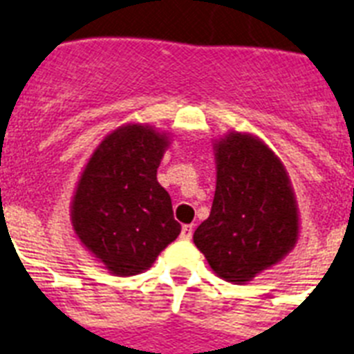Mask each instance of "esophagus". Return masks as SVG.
I'll list each match as a JSON object with an SVG mask.
<instances>
[{"mask_svg":"<svg viewBox=\"0 0 354 354\" xmlns=\"http://www.w3.org/2000/svg\"><path fill=\"white\" fill-rule=\"evenodd\" d=\"M180 238L189 242V240H191V238H192V225H183L182 227V234H180Z\"/></svg>","mask_w":354,"mask_h":354,"instance_id":"obj_1","label":"esophagus"}]
</instances>
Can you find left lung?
<instances>
[{
	"label": "left lung",
	"instance_id": "1",
	"mask_svg": "<svg viewBox=\"0 0 354 354\" xmlns=\"http://www.w3.org/2000/svg\"><path fill=\"white\" fill-rule=\"evenodd\" d=\"M216 191L194 245L214 274L247 283L295 249L300 216L286 165L267 143L231 131L214 140Z\"/></svg>",
	"mask_w": 354,
	"mask_h": 354
}]
</instances>
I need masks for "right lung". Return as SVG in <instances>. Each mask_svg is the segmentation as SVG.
I'll use <instances>...</instances> for the list:
<instances>
[{
    "label": "right lung",
    "mask_w": 354,
    "mask_h": 354,
    "mask_svg": "<svg viewBox=\"0 0 354 354\" xmlns=\"http://www.w3.org/2000/svg\"><path fill=\"white\" fill-rule=\"evenodd\" d=\"M169 145V132L125 123L103 138L77 180L73 229L114 277L147 271L182 231L156 178Z\"/></svg>",
    "instance_id": "add662e5"
}]
</instances>
